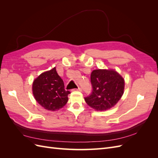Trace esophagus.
<instances>
[{"instance_id": "obj_1", "label": "esophagus", "mask_w": 158, "mask_h": 158, "mask_svg": "<svg viewBox=\"0 0 158 158\" xmlns=\"http://www.w3.org/2000/svg\"><path fill=\"white\" fill-rule=\"evenodd\" d=\"M75 90H76V91H80V92H82V89L81 88H78V89H75Z\"/></svg>"}]
</instances>
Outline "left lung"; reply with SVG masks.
<instances>
[{
	"label": "left lung",
	"instance_id": "8db88e82",
	"mask_svg": "<svg viewBox=\"0 0 158 158\" xmlns=\"http://www.w3.org/2000/svg\"><path fill=\"white\" fill-rule=\"evenodd\" d=\"M93 90L85 102L95 111H106L114 107L122 98L125 79L114 69H97L91 73Z\"/></svg>",
	"mask_w": 158,
	"mask_h": 158
}]
</instances>
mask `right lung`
<instances>
[{"mask_svg": "<svg viewBox=\"0 0 158 158\" xmlns=\"http://www.w3.org/2000/svg\"><path fill=\"white\" fill-rule=\"evenodd\" d=\"M32 92L36 102L48 111H56L67 103L69 91L64 89L63 80L56 68L41 73L33 80Z\"/></svg>", "mask_w": 158, "mask_h": 158, "instance_id": "right-lung-1", "label": "right lung"}]
</instances>
